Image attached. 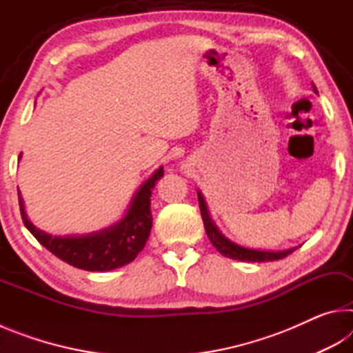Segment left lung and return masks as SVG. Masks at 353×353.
<instances>
[{
	"instance_id": "8db88e82",
	"label": "left lung",
	"mask_w": 353,
	"mask_h": 353,
	"mask_svg": "<svg viewBox=\"0 0 353 353\" xmlns=\"http://www.w3.org/2000/svg\"><path fill=\"white\" fill-rule=\"evenodd\" d=\"M313 88L316 92L314 85H313ZM198 201H199V208H201L202 221H204L207 236L210 238L212 244L216 248L218 252L227 256V259L240 260V261H274V260L285 259L286 255H290L291 252H294V250L297 249V248H292V249L280 250V252H270V250H255V249L238 246V244L232 243L230 240H227V238L216 229V225L213 224V221L210 219V214H208L205 201H204V198H202L201 191H198Z\"/></svg>"
}]
</instances>
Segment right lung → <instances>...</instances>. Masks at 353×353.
Returning a JSON list of instances; mask_svg holds the SVG:
<instances>
[{
    "mask_svg": "<svg viewBox=\"0 0 353 353\" xmlns=\"http://www.w3.org/2000/svg\"><path fill=\"white\" fill-rule=\"evenodd\" d=\"M162 176L163 168H159L137 191L126 216L118 224L94 234L81 236H52L45 234L28 219L19 191L21 219L41 246L68 265L83 271L103 272L117 270L134 261L145 248L152 227L151 193L155 182Z\"/></svg>",
    "mask_w": 353,
    "mask_h": 353,
    "instance_id": "add662e5",
    "label": "right lung"
}]
</instances>
